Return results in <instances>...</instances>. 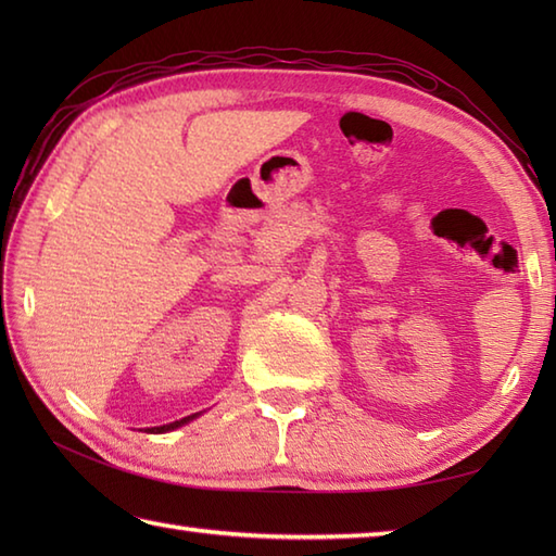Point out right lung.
Here are the masks:
<instances>
[{
    "label": "right lung",
    "instance_id": "1",
    "mask_svg": "<svg viewBox=\"0 0 556 556\" xmlns=\"http://www.w3.org/2000/svg\"><path fill=\"white\" fill-rule=\"evenodd\" d=\"M193 418H198V413H193V416H186V418H181V420H174V422H169V425H160V428H148V432H152V434H160V432H169V430H176V428H181V425H186L188 420H193Z\"/></svg>",
    "mask_w": 556,
    "mask_h": 556
}]
</instances>
